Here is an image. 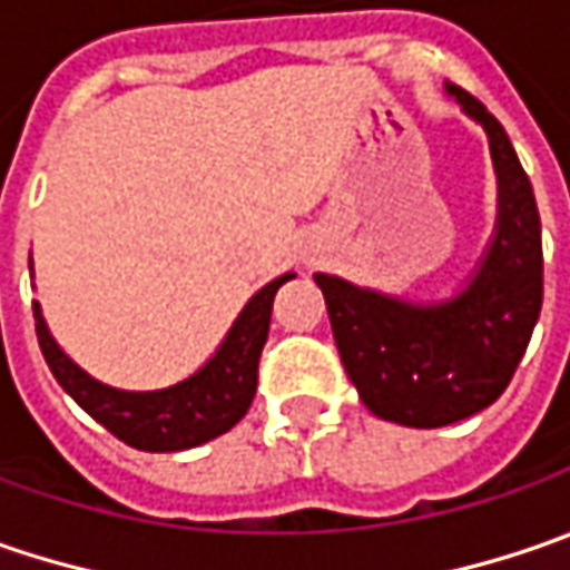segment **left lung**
Returning <instances> with one entry per match:
<instances>
[{"instance_id": "8db88e82", "label": "left lung", "mask_w": 570, "mask_h": 570, "mask_svg": "<svg viewBox=\"0 0 570 570\" xmlns=\"http://www.w3.org/2000/svg\"><path fill=\"white\" fill-rule=\"evenodd\" d=\"M446 91L484 127L498 171V226L469 286L424 306L315 274L360 402L405 428L456 424L498 402L542 309V229L530 178L498 117L459 86Z\"/></svg>"}]
</instances>
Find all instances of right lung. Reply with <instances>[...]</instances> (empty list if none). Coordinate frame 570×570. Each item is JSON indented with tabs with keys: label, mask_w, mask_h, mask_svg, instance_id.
Returning <instances> with one entry per match:
<instances>
[{
	"label": "right lung",
	"mask_w": 570,
	"mask_h": 570,
	"mask_svg": "<svg viewBox=\"0 0 570 570\" xmlns=\"http://www.w3.org/2000/svg\"><path fill=\"white\" fill-rule=\"evenodd\" d=\"M296 277L284 274L248 299L238 312L236 325L229 328L226 341L194 376L181 383L156 389V392H124L91 380L60 351L53 334L47 328L40 306L35 303V325L43 360L57 383L86 409L101 428L124 440L134 450L146 453H178L200 446L219 433L233 431L245 411L252 409L258 389V360L271 328V309L277 289Z\"/></svg>",
	"instance_id": "right-lung-1"
}]
</instances>
